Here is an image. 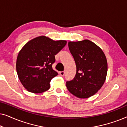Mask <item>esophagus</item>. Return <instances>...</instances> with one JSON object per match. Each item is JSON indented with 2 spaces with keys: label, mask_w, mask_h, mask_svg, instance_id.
<instances>
[{
  "label": "esophagus",
  "mask_w": 127,
  "mask_h": 127,
  "mask_svg": "<svg viewBox=\"0 0 127 127\" xmlns=\"http://www.w3.org/2000/svg\"><path fill=\"white\" fill-rule=\"evenodd\" d=\"M65 72H64V71H62V72H60V75L62 76H64V74H65Z\"/></svg>",
  "instance_id": "obj_1"
}]
</instances>
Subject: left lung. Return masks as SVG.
<instances>
[{
	"label": "left lung",
	"mask_w": 127,
	"mask_h": 127,
	"mask_svg": "<svg viewBox=\"0 0 127 127\" xmlns=\"http://www.w3.org/2000/svg\"><path fill=\"white\" fill-rule=\"evenodd\" d=\"M68 46L76 62V74L66 86L77 98H90L101 88L106 80V57L101 48L89 40L69 41Z\"/></svg>",
	"instance_id": "obj_1"
}]
</instances>
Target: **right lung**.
Wrapping results in <instances>:
<instances>
[{"instance_id":"1","label":"right lung","mask_w":127,"mask_h":127,"mask_svg":"<svg viewBox=\"0 0 127 127\" xmlns=\"http://www.w3.org/2000/svg\"><path fill=\"white\" fill-rule=\"evenodd\" d=\"M66 40H53L40 36L29 40L19 52L16 69L18 78L28 91L42 93L50 88L51 79L58 75L53 69L55 55L66 44Z\"/></svg>"}]
</instances>
